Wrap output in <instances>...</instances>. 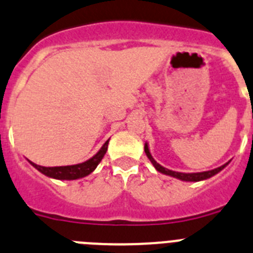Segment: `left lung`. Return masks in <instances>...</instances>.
<instances>
[{"mask_svg":"<svg viewBox=\"0 0 253 253\" xmlns=\"http://www.w3.org/2000/svg\"><path fill=\"white\" fill-rule=\"evenodd\" d=\"M144 152H146L147 157H148V160L152 162V165H153V166H154V169H157L158 172H161V173H163V175H167V176H171V177L178 178V180H181V181H187V182H198V181H203V180H207V178L213 177V176L216 175L218 172L222 171V169H224V167H227L228 163H229V162L224 163L223 166L216 167V169H210V171L193 172V173H186V172L172 171V169H166V167L161 166L160 163H157V161H156L153 157H152L151 152H149L148 143H147V142H146V144H144Z\"/></svg>","mask_w":253,"mask_h":253,"instance_id":"1","label":"left lung"}]
</instances>
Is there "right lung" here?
I'll list each match as a JSON object with an SVG mask.
<instances>
[{
	"instance_id": "1",
	"label": "right lung",
	"mask_w": 253,
	"mask_h": 253,
	"mask_svg": "<svg viewBox=\"0 0 253 253\" xmlns=\"http://www.w3.org/2000/svg\"><path fill=\"white\" fill-rule=\"evenodd\" d=\"M107 144L109 140L104 143V146L99 149V152L92 156L90 160L84 161L82 163H77V165H71V166H55V167H44L39 166L37 163L31 162L28 160L31 166L35 167L39 172H42L43 175L48 176L50 178H55V180H78V178L86 177L95 171V169L99 166V163L104 158L105 153L107 151Z\"/></svg>"
}]
</instances>
